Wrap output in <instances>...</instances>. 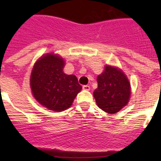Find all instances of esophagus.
Returning <instances> with one entry per match:
<instances>
[{
	"label": "esophagus",
	"instance_id": "1",
	"mask_svg": "<svg viewBox=\"0 0 161 161\" xmlns=\"http://www.w3.org/2000/svg\"><path fill=\"white\" fill-rule=\"evenodd\" d=\"M82 89H83L84 90H89V89H90V87H89V85H83V86H82Z\"/></svg>",
	"mask_w": 161,
	"mask_h": 161
}]
</instances>
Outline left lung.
<instances>
[{"label": "left lung", "instance_id": "left-lung-1", "mask_svg": "<svg viewBox=\"0 0 161 161\" xmlns=\"http://www.w3.org/2000/svg\"><path fill=\"white\" fill-rule=\"evenodd\" d=\"M97 80V88L93 92V97L100 109L114 114L127 104L130 95V83L122 71L106 66Z\"/></svg>", "mask_w": 161, "mask_h": 161}]
</instances>
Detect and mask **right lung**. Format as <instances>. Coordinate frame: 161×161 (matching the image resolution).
Masks as SVG:
<instances>
[{
  "label": "right lung",
  "mask_w": 161,
  "mask_h": 161,
  "mask_svg": "<svg viewBox=\"0 0 161 161\" xmlns=\"http://www.w3.org/2000/svg\"><path fill=\"white\" fill-rule=\"evenodd\" d=\"M64 66L62 58L47 54L37 61L31 72L33 95L41 105L54 111L70 107L82 89L76 76L63 72Z\"/></svg>",
  "instance_id": "1"
}]
</instances>
